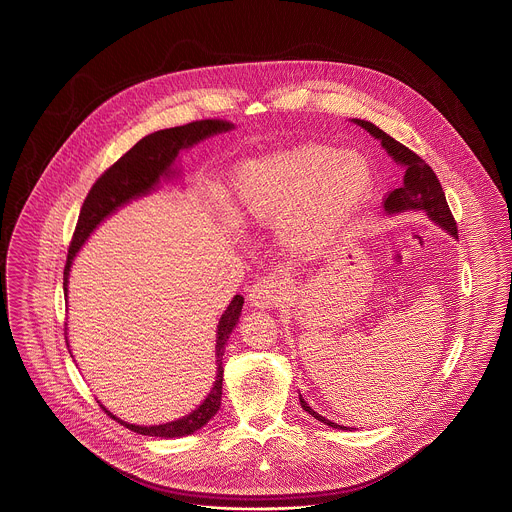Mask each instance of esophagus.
<instances>
[{"label":"esophagus","instance_id":"34e87169","mask_svg":"<svg viewBox=\"0 0 512 512\" xmlns=\"http://www.w3.org/2000/svg\"><path fill=\"white\" fill-rule=\"evenodd\" d=\"M287 284L284 276L268 274L259 278L249 289V301L257 308H274L286 297Z\"/></svg>","mask_w":512,"mask_h":512}]
</instances>
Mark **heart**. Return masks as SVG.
Wrapping results in <instances>:
<instances>
[{
	"mask_svg": "<svg viewBox=\"0 0 512 512\" xmlns=\"http://www.w3.org/2000/svg\"><path fill=\"white\" fill-rule=\"evenodd\" d=\"M368 160L329 144H301L240 165L230 211L247 223L289 215L286 240L303 253L326 246L371 190Z\"/></svg>",
	"mask_w": 512,
	"mask_h": 512,
	"instance_id": "b5f03b06",
	"label": "heart"
}]
</instances>
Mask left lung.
Here are the masks:
<instances>
[{
	"instance_id": "1",
	"label": "left lung",
	"mask_w": 512,
	"mask_h": 512,
	"mask_svg": "<svg viewBox=\"0 0 512 512\" xmlns=\"http://www.w3.org/2000/svg\"><path fill=\"white\" fill-rule=\"evenodd\" d=\"M360 127H364L369 131L375 139H379L381 144L385 146V150L389 152L390 156L400 165H404L406 175H404V183L400 188H394L392 192L387 194L385 198V209L389 213H398L404 209H425L430 219L436 225L442 226L444 230H448L451 236L457 238V223L451 215L450 205L446 202V194L444 188L438 181L436 173L432 171L423 158H419L413 150H409L408 146L398 143L396 139H392L387 135L383 129H379L373 123L364 122V120H354ZM301 406L305 411H308L314 419H318L320 423L333 427V429L348 430L343 425L331 423L326 417H322L320 413H316L314 409L308 406L307 402L303 400V396H299Z\"/></svg>"
}]
</instances>
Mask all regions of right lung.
<instances>
[{
  "instance_id": "add662e5",
  "label": "right lung",
  "mask_w": 512,
  "mask_h": 512,
  "mask_svg": "<svg viewBox=\"0 0 512 512\" xmlns=\"http://www.w3.org/2000/svg\"><path fill=\"white\" fill-rule=\"evenodd\" d=\"M232 127H234V123L226 122L221 118H211V120H196V122L171 127V129H162V131L146 135L129 152H125L116 164L110 165L91 186L89 194L83 200L82 211H80V217L76 223L72 242L68 247V257H66V266H64V284H62L64 293L68 287L66 284H68V270L72 265V259L80 251L87 236L97 228L104 217L114 213L120 205L127 204L129 200L150 192L158 184L162 175L171 173V164L175 162L179 150L200 143L209 135L228 131ZM242 307H244V297L236 295L219 320L217 345H215L217 362H219L217 379L200 408L194 409L190 415H186L179 421H171V423L156 425V427L129 425L125 421H120L118 417H114L110 411H106V408H103L104 411L123 427L144 434V436L177 438V436H186V434H192V432L202 429L205 423L221 408L223 371H225L223 369V354H225L226 341H228L234 326L238 324Z\"/></svg>"
}]
</instances>
